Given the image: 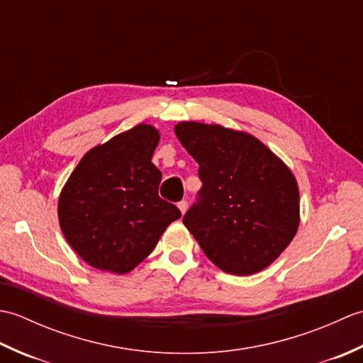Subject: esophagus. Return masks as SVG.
<instances>
[{
	"label": "esophagus",
	"instance_id": "obj_1",
	"mask_svg": "<svg viewBox=\"0 0 363 363\" xmlns=\"http://www.w3.org/2000/svg\"><path fill=\"white\" fill-rule=\"evenodd\" d=\"M177 207H179V211H181V213L184 215L187 212V207H189V203L186 201V199H182L181 203H177Z\"/></svg>",
	"mask_w": 363,
	"mask_h": 363
}]
</instances>
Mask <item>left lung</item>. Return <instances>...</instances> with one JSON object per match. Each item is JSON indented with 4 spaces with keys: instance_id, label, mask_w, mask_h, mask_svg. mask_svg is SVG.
Returning a JSON list of instances; mask_svg holds the SVG:
<instances>
[{
    "instance_id": "1",
    "label": "left lung",
    "mask_w": 363,
    "mask_h": 363,
    "mask_svg": "<svg viewBox=\"0 0 363 363\" xmlns=\"http://www.w3.org/2000/svg\"><path fill=\"white\" fill-rule=\"evenodd\" d=\"M174 134L199 165V201L182 223L206 256L237 276L272 265L299 226V190L291 169L243 130L181 121Z\"/></svg>"
}]
</instances>
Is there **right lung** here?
Returning a JSON list of instances; mask_svg holds the SVG:
<instances>
[{"label": "right lung", "mask_w": 363, "mask_h": 363, "mask_svg": "<svg viewBox=\"0 0 363 363\" xmlns=\"http://www.w3.org/2000/svg\"><path fill=\"white\" fill-rule=\"evenodd\" d=\"M159 130L140 123L84 154L59 195L62 234L90 267L126 274L156 248L181 217L159 196L162 173L152 164Z\"/></svg>", "instance_id": "right-lung-1"}]
</instances>
